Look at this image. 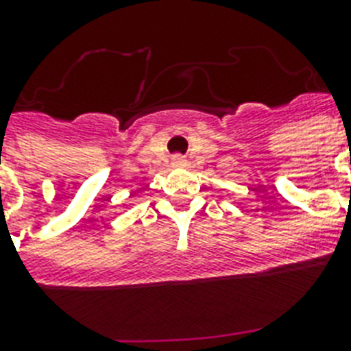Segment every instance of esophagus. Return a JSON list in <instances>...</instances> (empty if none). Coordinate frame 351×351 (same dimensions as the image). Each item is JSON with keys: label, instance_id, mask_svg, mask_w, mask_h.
<instances>
[{"label": "esophagus", "instance_id": "34e87169", "mask_svg": "<svg viewBox=\"0 0 351 351\" xmlns=\"http://www.w3.org/2000/svg\"><path fill=\"white\" fill-rule=\"evenodd\" d=\"M173 165H176V167H180V165H186V158H184L182 154H176V156H173Z\"/></svg>", "mask_w": 351, "mask_h": 351}]
</instances>
